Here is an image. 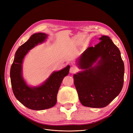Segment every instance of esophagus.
Here are the masks:
<instances>
[{
  "label": "esophagus",
  "instance_id": "34e87169",
  "mask_svg": "<svg viewBox=\"0 0 133 133\" xmlns=\"http://www.w3.org/2000/svg\"><path fill=\"white\" fill-rule=\"evenodd\" d=\"M78 71V68L75 66H71L70 68V73H75Z\"/></svg>",
  "mask_w": 133,
  "mask_h": 133
}]
</instances>
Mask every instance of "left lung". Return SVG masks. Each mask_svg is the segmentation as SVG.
I'll return each mask as SVG.
<instances>
[{
    "instance_id": "8db88e82",
    "label": "left lung",
    "mask_w": 133,
    "mask_h": 133,
    "mask_svg": "<svg viewBox=\"0 0 133 133\" xmlns=\"http://www.w3.org/2000/svg\"><path fill=\"white\" fill-rule=\"evenodd\" d=\"M99 40L98 44L87 48L80 56L78 65L84 70L73 75L80 103L95 108L107 106L119 94L124 75L118 48L108 36L103 35Z\"/></svg>"
}]
</instances>
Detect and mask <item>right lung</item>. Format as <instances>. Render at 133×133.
<instances>
[{"mask_svg":"<svg viewBox=\"0 0 133 133\" xmlns=\"http://www.w3.org/2000/svg\"><path fill=\"white\" fill-rule=\"evenodd\" d=\"M48 35L38 33L32 35L27 42L20 46L15 54L10 76L13 93L19 101L26 108L35 110H42L54 107L57 103V96L64 78L69 73L70 66L54 71L41 85L31 87L28 85L22 75L24 58L32 48L43 43Z\"/></svg>","mask_w":133,"mask_h":133,"instance_id":"add662e5","label":"right lung"}]
</instances>
